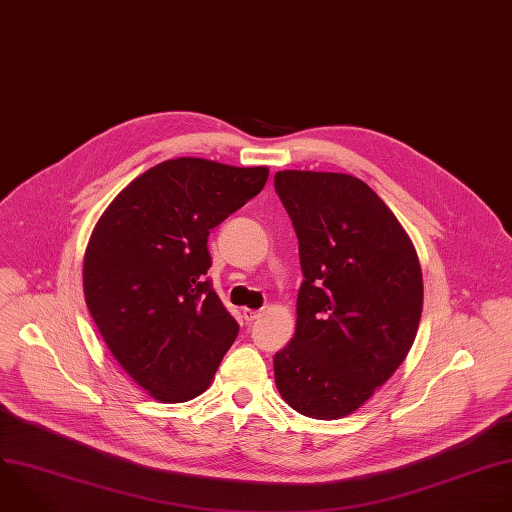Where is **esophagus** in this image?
Segmentation results:
<instances>
[{"mask_svg": "<svg viewBox=\"0 0 512 512\" xmlns=\"http://www.w3.org/2000/svg\"><path fill=\"white\" fill-rule=\"evenodd\" d=\"M243 317H245V321L247 323H251V321H255L257 317H261V311H257V309H243Z\"/></svg>", "mask_w": 512, "mask_h": 512, "instance_id": "obj_1", "label": "esophagus"}]
</instances>
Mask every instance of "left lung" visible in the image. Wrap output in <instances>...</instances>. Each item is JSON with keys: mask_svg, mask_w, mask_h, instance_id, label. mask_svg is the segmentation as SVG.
Here are the masks:
<instances>
[{"mask_svg": "<svg viewBox=\"0 0 512 512\" xmlns=\"http://www.w3.org/2000/svg\"><path fill=\"white\" fill-rule=\"evenodd\" d=\"M275 191L305 277L295 335L273 358L275 386L303 416L344 418L414 344L424 301L418 253L388 205L352 175L279 170Z\"/></svg>", "mask_w": 512, "mask_h": 512, "instance_id": "left-lung-1", "label": "left lung"}]
</instances>
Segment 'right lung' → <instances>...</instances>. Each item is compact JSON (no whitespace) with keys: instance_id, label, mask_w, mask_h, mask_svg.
<instances>
[{"instance_id":"1","label":"right lung","mask_w":512,"mask_h":512,"mask_svg":"<svg viewBox=\"0 0 512 512\" xmlns=\"http://www.w3.org/2000/svg\"><path fill=\"white\" fill-rule=\"evenodd\" d=\"M267 166L164 160L98 219L84 253V297L122 370L166 404L201 396L239 323L207 281L209 231L261 193Z\"/></svg>"}]
</instances>
